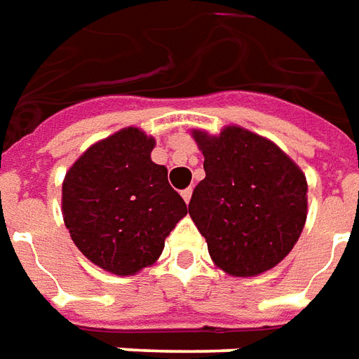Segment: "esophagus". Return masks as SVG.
I'll list each match as a JSON object with an SVG mask.
<instances>
[{
    "instance_id": "34e87169",
    "label": "esophagus",
    "mask_w": 359,
    "mask_h": 359,
    "mask_svg": "<svg viewBox=\"0 0 359 359\" xmlns=\"http://www.w3.org/2000/svg\"><path fill=\"white\" fill-rule=\"evenodd\" d=\"M191 194H194V189H191V187H187V189H184V191H182V197L185 199V203H189V199H191Z\"/></svg>"
}]
</instances>
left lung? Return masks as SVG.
Masks as SVG:
<instances>
[{
    "label": "left lung",
    "instance_id": "1",
    "mask_svg": "<svg viewBox=\"0 0 359 359\" xmlns=\"http://www.w3.org/2000/svg\"><path fill=\"white\" fill-rule=\"evenodd\" d=\"M205 180L194 189L189 215L212 262L250 278L287 256L307 221V180L273 142L241 127L219 137L195 130Z\"/></svg>",
    "mask_w": 359,
    "mask_h": 359
}]
</instances>
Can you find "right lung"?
I'll return each instance as SVG.
<instances>
[{
  "instance_id": "1",
  "label": "right lung",
  "mask_w": 359,
  "mask_h": 359,
  "mask_svg": "<svg viewBox=\"0 0 359 359\" xmlns=\"http://www.w3.org/2000/svg\"><path fill=\"white\" fill-rule=\"evenodd\" d=\"M154 138L135 127L93 144L62 185V212L74 244L95 266L133 276L154 264L187 205L168 170L154 164Z\"/></svg>"
}]
</instances>
